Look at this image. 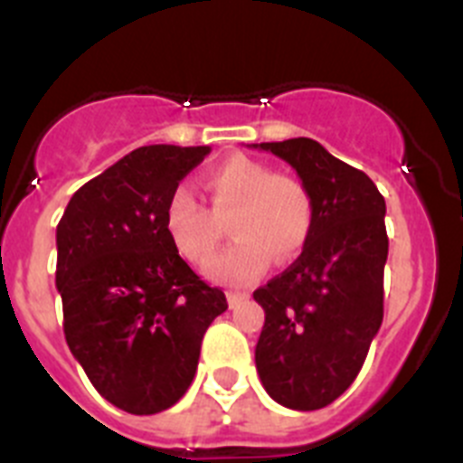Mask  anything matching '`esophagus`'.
I'll return each mask as SVG.
<instances>
[{"label":"esophagus","mask_w":463,"mask_h":463,"mask_svg":"<svg viewBox=\"0 0 463 463\" xmlns=\"http://www.w3.org/2000/svg\"><path fill=\"white\" fill-rule=\"evenodd\" d=\"M243 298H248V294H239V292H227V301L232 308H236V306L243 301Z\"/></svg>","instance_id":"1"}]
</instances>
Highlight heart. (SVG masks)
<instances>
[{
    "label": "heart",
    "instance_id": "b5f03b06",
    "mask_svg": "<svg viewBox=\"0 0 463 463\" xmlns=\"http://www.w3.org/2000/svg\"><path fill=\"white\" fill-rule=\"evenodd\" d=\"M211 211L194 192L178 185L166 199L165 229L175 252L202 267L220 245V222L236 239L206 269L213 280L248 285L264 273L269 261H292L313 234L315 206L304 183L273 174L271 166L250 157H232L206 174Z\"/></svg>",
    "mask_w": 463,
    "mask_h": 463
}]
</instances>
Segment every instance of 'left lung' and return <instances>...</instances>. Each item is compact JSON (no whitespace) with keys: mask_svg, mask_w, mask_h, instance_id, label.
I'll return each mask as SVG.
<instances>
[{"mask_svg":"<svg viewBox=\"0 0 463 463\" xmlns=\"http://www.w3.org/2000/svg\"><path fill=\"white\" fill-rule=\"evenodd\" d=\"M252 148L285 159L315 206L304 252L252 294L264 308L257 373L280 406L320 411L354 383L383 325L387 208L369 175L313 138Z\"/></svg>","mask_w":463,"mask_h":463,"instance_id":"left-lung-1","label":"left lung"}]
</instances>
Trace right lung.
Wrapping results in <instances>:
<instances>
[{
    "label": "right lung",
    "mask_w": 463,
    "mask_h": 463,
    "mask_svg": "<svg viewBox=\"0 0 463 463\" xmlns=\"http://www.w3.org/2000/svg\"><path fill=\"white\" fill-rule=\"evenodd\" d=\"M208 146H143L85 183L57 224L64 338L109 403L132 415L171 408L192 384L227 298L171 245L165 208Z\"/></svg>",
    "instance_id": "right-lung-1"
}]
</instances>
